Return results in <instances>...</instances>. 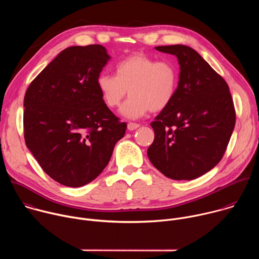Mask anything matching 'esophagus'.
I'll return each mask as SVG.
<instances>
[{"label":"esophagus","mask_w":259,"mask_h":259,"mask_svg":"<svg viewBox=\"0 0 259 259\" xmlns=\"http://www.w3.org/2000/svg\"><path fill=\"white\" fill-rule=\"evenodd\" d=\"M127 127H128V130L133 131V130H135V129H137V128L139 127V124H137V123H133V122H129V123H128V125H127Z\"/></svg>","instance_id":"obj_1"}]
</instances>
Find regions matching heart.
<instances>
[{"mask_svg": "<svg viewBox=\"0 0 259 259\" xmlns=\"http://www.w3.org/2000/svg\"><path fill=\"white\" fill-rule=\"evenodd\" d=\"M116 76L100 73L96 79L98 90L107 106L122 105L121 113L128 119H138L149 110L166 108L176 93L178 73L173 63L157 60L144 53L132 54L115 66Z\"/></svg>", "mask_w": 259, "mask_h": 259, "instance_id": "1", "label": "heart"}]
</instances>
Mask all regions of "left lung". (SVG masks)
Masks as SVG:
<instances>
[{
  "instance_id": "obj_1",
  "label": "left lung",
  "mask_w": 259,
  "mask_h": 259,
  "mask_svg": "<svg viewBox=\"0 0 259 259\" xmlns=\"http://www.w3.org/2000/svg\"><path fill=\"white\" fill-rule=\"evenodd\" d=\"M180 65L174 98L151 123L152 164L165 176L191 180L223 159L236 123V110L225 79L201 55L184 45L159 46Z\"/></svg>"
}]
</instances>
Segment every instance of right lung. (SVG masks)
I'll list each match as a JSON object with an SVG mask.
<instances>
[{
    "mask_svg": "<svg viewBox=\"0 0 259 259\" xmlns=\"http://www.w3.org/2000/svg\"><path fill=\"white\" fill-rule=\"evenodd\" d=\"M108 59L101 45L66 48L25 92V144L62 186L79 188L95 179L125 135L127 124L106 106L96 84Z\"/></svg>",
    "mask_w": 259,
    "mask_h": 259,
    "instance_id": "1",
    "label": "right lung"
}]
</instances>
